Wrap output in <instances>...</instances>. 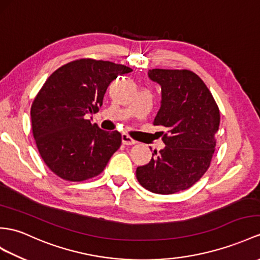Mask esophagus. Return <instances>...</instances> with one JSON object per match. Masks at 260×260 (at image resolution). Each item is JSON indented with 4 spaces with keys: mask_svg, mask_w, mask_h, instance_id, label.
<instances>
[{
    "mask_svg": "<svg viewBox=\"0 0 260 260\" xmlns=\"http://www.w3.org/2000/svg\"><path fill=\"white\" fill-rule=\"evenodd\" d=\"M121 139H122V143L125 144V145H131V144H136L137 143V141L135 140V139H132L129 135H126V134H122Z\"/></svg>",
    "mask_w": 260,
    "mask_h": 260,
    "instance_id": "34e87169",
    "label": "esophagus"
}]
</instances>
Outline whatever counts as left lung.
Listing matches in <instances>:
<instances>
[{
	"label": "left lung",
	"instance_id": "left-lung-1",
	"mask_svg": "<svg viewBox=\"0 0 260 260\" xmlns=\"http://www.w3.org/2000/svg\"><path fill=\"white\" fill-rule=\"evenodd\" d=\"M148 75L162 92L153 124L168 132L162 137L166 148L154 150L151 161L137 168V179L152 193L174 194L191 187L210 168L219 109L204 81L191 71L156 68Z\"/></svg>",
	"mask_w": 260,
	"mask_h": 260
}]
</instances>
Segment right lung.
<instances>
[{
    "instance_id": "add662e5",
    "label": "right lung",
    "mask_w": 260,
    "mask_h": 260,
    "mask_svg": "<svg viewBox=\"0 0 260 260\" xmlns=\"http://www.w3.org/2000/svg\"><path fill=\"white\" fill-rule=\"evenodd\" d=\"M132 69L81 58L49 76L31 104V130L42 159L66 181L99 175L121 145L118 131L101 130L89 115L99 111L110 82Z\"/></svg>"
}]
</instances>
